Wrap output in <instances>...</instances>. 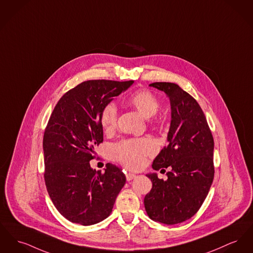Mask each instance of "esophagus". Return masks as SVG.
Returning <instances> with one entry per match:
<instances>
[{"instance_id": "obj_1", "label": "esophagus", "mask_w": 253, "mask_h": 253, "mask_svg": "<svg viewBox=\"0 0 253 253\" xmlns=\"http://www.w3.org/2000/svg\"><path fill=\"white\" fill-rule=\"evenodd\" d=\"M136 178V175L133 174V173H126V179L127 180H132L134 178Z\"/></svg>"}]
</instances>
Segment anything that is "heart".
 <instances>
[{
	"instance_id": "b5f03b06",
	"label": "heart",
	"mask_w": 253,
	"mask_h": 253,
	"mask_svg": "<svg viewBox=\"0 0 253 253\" xmlns=\"http://www.w3.org/2000/svg\"><path fill=\"white\" fill-rule=\"evenodd\" d=\"M128 103L144 118H152L160 109L159 98L149 89H139L131 94ZM100 124L105 133L111 134L117 129L118 108L114 103L105 105L100 113ZM155 145L148 138H130L116 144L113 156L117 162L130 169L141 167L146 157L155 153Z\"/></svg>"
}]
</instances>
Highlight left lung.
Returning <instances> with one entry per match:
<instances>
[{"mask_svg":"<svg viewBox=\"0 0 253 253\" xmlns=\"http://www.w3.org/2000/svg\"><path fill=\"white\" fill-rule=\"evenodd\" d=\"M149 86L164 90L170 98L171 125L168 145L154 160L159 171L171 168L167 179L147 175L152 189L144 198L149 217L175 224L190 219L205 202L214 178V139L206 116L193 96L170 82Z\"/></svg>","mask_w":253,"mask_h":253,"instance_id":"1","label":"left lung"}]
</instances>
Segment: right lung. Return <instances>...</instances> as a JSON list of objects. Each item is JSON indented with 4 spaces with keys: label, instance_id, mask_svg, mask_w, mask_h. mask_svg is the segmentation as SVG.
<instances>
[{
    "label": "right lung",
    "instance_id": "add662e5",
    "mask_svg": "<svg viewBox=\"0 0 253 253\" xmlns=\"http://www.w3.org/2000/svg\"><path fill=\"white\" fill-rule=\"evenodd\" d=\"M134 80H88L68 90L45 127L43 149L45 187L54 207L69 221L90 225L112 212L126 182L122 170L106 164L104 173L90 168L94 147L103 142L100 113Z\"/></svg>",
    "mask_w": 253,
    "mask_h": 253
}]
</instances>
